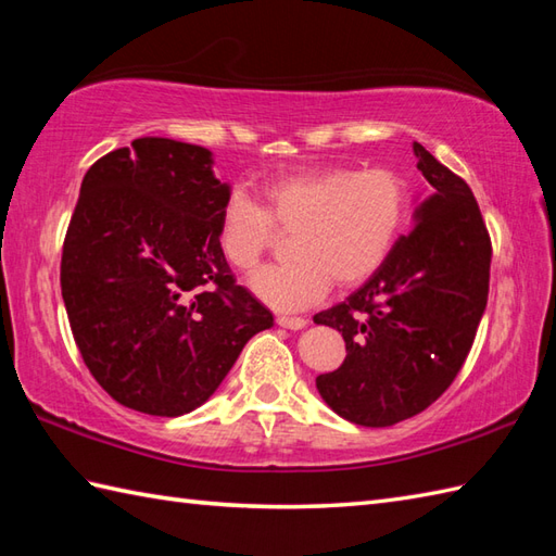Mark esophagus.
<instances>
[{"mask_svg": "<svg viewBox=\"0 0 556 556\" xmlns=\"http://www.w3.org/2000/svg\"><path fill=\"white\" fill-rule=\"evenodd\" d=\"M277 325L279 327H287V329H293V332H299V329H303L305 325H308V320H305V317H296V315H279L277 317Z\"/></svg>", "mask_w": 556, "mask_h": 556, "instance_id": "obj_1", "label": "esophagus"}]
</instances>
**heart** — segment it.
Here are the masks:
<instances>
[{"instance_id": "1", "label": "heart", "mask_w": 556, "mask_h": 556, "mask_svg": "<svg viewBox=\"0 0 556 556\" xmlns=\"http://www.w3.org/2000/svg\"><path fill=\"white\" fill-rule=\"evenodd\" d=\"M263 205L231 191L219 210L217 241L233 267L251 269L275 241V227L296 229L291 255L248 279L277 311H303L327 296L334 279L356 287L392 255L408 215V184L392 169L327 167L260 186Z\"/></svg>"}]
</instances>
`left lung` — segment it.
Listing matches in <instances>:
<instances>
[{"instance_id": "8db88e82", "label": "left lung", "mask_w": 556, "mask_h": 556, "mask_svg": "<svg viewBox=\"0 0 556 556\" xmlns=\"http://www.w3.org/2000/svg\"><path fill=\"white\" fill-rule=\"evenodd\" d=\"M428 181L387 263L344 303L317 313L346 341V358L315 380L337 416L389 428L428 408L454 382L490 291L492 245L468 184L413 143Z\"/></svg>"}]
</instances>
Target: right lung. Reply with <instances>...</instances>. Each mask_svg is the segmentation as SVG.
Returning <instances> with one entry per match:
<instances>
[{
	"label": "right lung",
	"instance_id": "obj_1",
	"mask_svg": "<svg viewBox=\"0 0 556 556\" xmlns=\"http://www.w3.org/2000/svg\"><path fill=\"white\" fill-rule=\"evenodd\" d=\"M207 148L138 138L83 176L62 296L88 370L122 406L176 418L217 392L275 317L236 285L217 241L231 193Z\"/></svg>",
	"mask_w": 556,
	"mask_h": 556
}]
</instances>
